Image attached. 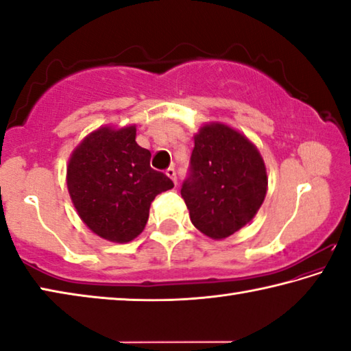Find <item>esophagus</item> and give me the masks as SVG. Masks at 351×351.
Listing matches in <instances>:
<instances>
[{"label":"esophagus","instance_id":"34e87169","mask_svg":"<svg viewBox=\"0 0 351 351\" xmlns=\"http://www.w3.org/2000/svg\"><path fill=\"white\" fill-rule=\"evenodd\" d=\"M165 175H167L175 184L178 182V180H176V170L173 167H169L167 170H165Z\"/></svg>","mask_w":351,"mask_h":351}]
</instances>
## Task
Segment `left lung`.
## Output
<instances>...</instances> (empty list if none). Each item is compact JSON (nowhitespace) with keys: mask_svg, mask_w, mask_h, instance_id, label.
<instances>
[{"mask_svg":"<svg viewBox=\"0 0 351 351\" xmlns=\"http://www.w3.org/2000/svg\"><path fill=\"white\" fill-rule=\"evenodd\" d=\"M193 142L190 175L181 189L190 221L212 240L228 239L263 204L265 161L254 142L223 122L201 125Z\"/></svg>","mask_w":351,"mask_h":351,"instance_id":"left-lung-1","label":"left lung"}]
</instances>
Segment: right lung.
Segmentation results:
<instances>
[{
    "instance_id": "obj_1",
    "label": "right lung",
    "mask_w": 351,
    "mask_h": 351,
    "mask_svg": "<svg viewBox=\"0 0 351 351\" xmlns=\"http://www.w3.org/2000/svg\"><path fill=\"white\" fill-rule=\"evenodd\" d=\"M152 153L136 142V125H104L82 139L66 165L71 201L100 239L128 243L144 230L152 201L173 187L150 167Z\"/></svg>"
}]
</instances>
